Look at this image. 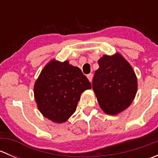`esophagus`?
<instances>
[{
  "mask_svg": "<svg viewBox=\"0 0 158 158\" xmlns=\"http://www.w3.org/2000/svg\"><path fill=\"white\" fill-rule=\"evenodd\" d=\"M87 78H88L89 82H92V74L87 75Z\"/></svg>",
  "mask_w": 158,
  "mask_h": 158,
  "instance_id": "obj_1",
  "label": "esophagus"
}]
</instances>
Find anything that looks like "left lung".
<instances>
[{"label":"left lung","mask_w":158,"mask_h":158,"mask_svg":"<svg viewBox=\"0 0 158 158\" xmlns=\"http://www.w3.org/2000/svg\"><path fill=\"white\" fill-rule=\"evenodd\" d=\"M92 89L101 109L116 115L129 107L138 90V79L130 63L122 54L103 55L98 60Z\"/></svg>","instance_id":"obj_1"}]
</instances>
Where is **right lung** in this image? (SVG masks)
<instances>
[{
    "label": "right lung",
    "instance_id": "obj_1",
    "mask_svg": "<svg viewBox=\"0 0 158 158\" xmlns=\"http://www.w3.org/2000/svg\"><path fill=\"white\" fill-rule=\"evenodd\" d=\"M91 88L79 67L67 60L52 59L35 82L33 93L38 109L44 117L56 123H64L76 111L82 92Z\"/></svg>",
    "mask_w": 158,
    "mask_h": 158
}]
</instances>
